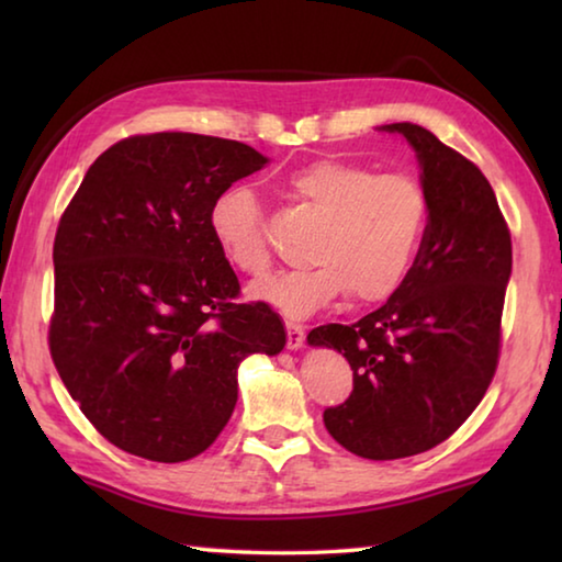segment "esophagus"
I'll use <instances>...</instances> for the list:
<instances>
[{"mask_svg":"<svg viewBox=\"0 0 562 562\" xmlns=\"http://www.w3.org/2000/svg\"><path fill=\"white\" fill-rule=\"evenodd\" d=\"M304 345V329L300 325H292V322H288V349L297 351L302 349Z\"/></svg>","mask_w":562,"mask_h":562,"instance_id":"1","label":"esophagus"}]
</instances>
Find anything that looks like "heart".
<instances>
[{"label":"heart","instance_id":"heart-1","mask_svg":"<svg viewBox=\"0 0 562 562\" xmlns=\"http://www.w3.org/2000/svg\"><path fill=\"white\" fill-rule=\"evenodd\" d=\"M288 190L322 215L307 255L315 265L255 282L252 300L304 319L347 292L357 302L372 304L402 288L429 223V198L416 178L376 176L364 166L325 158L290 173ZM207 227L235 270L262 274L270 268L262 205L247 186L217 193Z\"/></svg>","mask_w":562,"mask_h":562}]
</instances>
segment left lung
Returning a JSON list of instances; mask_svg holds the SVG:
<instances>
[{
    "instance_id": "left-lung-1",
    "label": "left lung",
    "mask_w": 562,
    "mask_h": 562,
    "mask_svg": "<svg viewBox=\"0 0 562 562\" xmlns=\"http://www.w3.org/2000/svg\"><path fill=\"white\" fill-rule=\"evenodd\" d=\"M418 160L429 223L406 282L355 325H325L310 347L337 349L355 372L325 412L331 439L372 461L434 449L481 404L498 364L510 233L486 176L431 131L386 123Z\"/></svg>"
}]
</instances>
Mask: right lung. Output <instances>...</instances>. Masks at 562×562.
Wrapping results in <instances>:
<instances>
[{
	"instance_id": "obj_1",
	"label": "right lung",
	"mask_w": 562,
	"mask_h": 562,
	"mask_svg": "<svg viewBox=\"0 0 562 562\" xmlns=\"http://www.w3.org/2000/svg\"><path fill=\"white\" fill-rule=\"evenodd\" d=\"M270 164L237 140L150 133L93 160L54 240L52 357L113 446L178 463L203 453L237 402V367L288 331L265 302L237 304L207 227L235 180Z\"/></svg>"
}]
</instances>
